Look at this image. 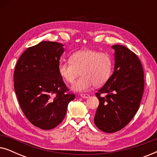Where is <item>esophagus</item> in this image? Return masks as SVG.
Wrapping results in <instances>:
<instances>
[{
    "label": "esophagus",
    "mask_w": 157,
    "mask_h": 157,
    "mask_svg": "<svg viewBox=\"0 0 157 157\" xmlns=\"http://www.w3.org/2000/svg\"><path fill=\"white\" fill-rule=\"evenodd\" d=\"M81 96L82 98H89V94H81Z\"/></svg>",
    "instance_id": "1"
}]
</instances>
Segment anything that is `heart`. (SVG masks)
Segmentation results:
<instances>
[{"label": "heart", "instance_id": "heart-1", "mask_svg": "<svg viewBox=\"0 0 157 157\" xmlns=\"http://www.w3.org/2000/svg\"><path fill=\"white\" fill-rule=\"evenodd\" d=\"M113 67V59L108 53L85 49L73 53L70 61H60L58 70L61 78L68 83L74 82L81 73V78L72 85L71 90L84 92L94 85L104 84L110 78Z\"/></svg>", "mask_w": 157, "mask_h": 157}]
</instances>
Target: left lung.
I'll list each match as a JSON object with an SVG mask.
<instances>
[{"label":"left lung","instance_id":"left-lung-1","mask_svg":"<svg viewBox=\"0 0 157 157\" xmlns=\"http://www.w3.org/2000/svg\"><path fill=\"white\" fill-rule=\"evenodd\" d=\"M112 48L114 71L96 94L99 105L94 123L106 133L118 132L129 123L139 108L144 89V70L137 56L121 45H114Z\"/></svg>","mask_w":157,"mask_h":157}]
</instances>
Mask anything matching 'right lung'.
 I'll list each match as a JSON object with an SVG mask.
<instances>
[{"instance_id":"add662e5","label":"right lung","mask_w":157,"mask_h":157,"mask_svg":"<svg viewBox=\"0 0 157 157\" xmlns=\"http://www.w3.org/2000/svg\"><path fill=\"white\" fill-rule=\"evenodd\" d=\"M63 46L42 41L29 47L15 68L14 89L21 108L33 125L44 130L61 123L68 103L75 98L58 70Z\"/></svg>"}]
</instances>
